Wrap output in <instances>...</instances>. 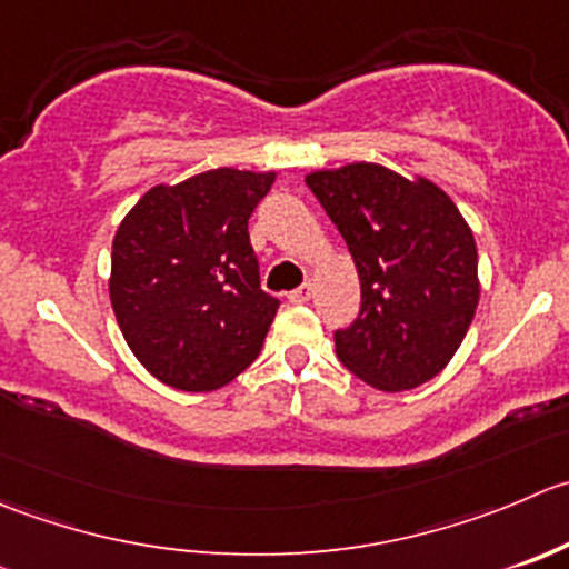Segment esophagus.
I'll list each match as a JSON object with an SVG mask.
<instances>
[{"instance_id":"obj_1","label":"esophagus","mask_w":569,"mask_h":569,"mask_svg":"<svg viewBox=\"0 0 569 569\" xmlns=\"http://www.w3.org/2000/svg\"><path fill=\"white\" fill-rule=\"evenodd\" d=\"M311 295H313L311 283H302L300 289L291 291V295H289V302H295V306H306V302L311 300Z\"/></svg>"}]
</instances>
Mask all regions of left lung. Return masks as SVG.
Here are the masks:
<instances>
[{
  "mask_svg": "<svg viewBox=\"0 0 569 569\" xmlns=\"http://www.w3.org/2000/svg\"><path fill=\"white\" fill-rule=\"evenodd\" d=\"M306 183L361 280V311L333 330L339 361L380 391L431 380L478 308V250L459 208L428 180L375 163L311 172Z\"/></svg>",
  "mask_w": 569,
  "mask_h": 569,
  "instance_id": "left-lung-1",
  "label": "left lung"
}]
</instances>
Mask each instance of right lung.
Wrapping results in <instances>:
<instances>
[{
  "label": "right lung",
  "mask_w": 569,
  "mask_h": 569,
  "mask_svg": "<svg viewBox=\"0 0 569 569\" xmlns=\"http://www.w3.org/2000/svg\"><path fill=\"white\" fill-rule=\"evenodd\" d=\"M272 183V172L213 169L156 186L116 230V322L167 386L219 389L261 352L280 300L261 289L247 222Z\"/></svg>",
  "instance_id": "1"
}]
</instances>
